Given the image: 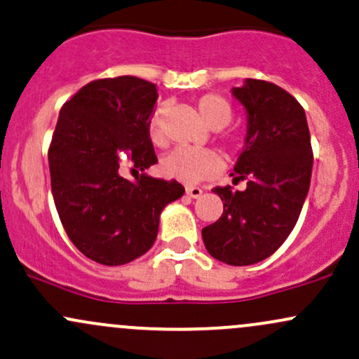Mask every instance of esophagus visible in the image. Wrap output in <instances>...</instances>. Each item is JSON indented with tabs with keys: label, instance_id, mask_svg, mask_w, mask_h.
I'll return each instance as SVG.
<instances>
[{
	"label": "esophagus",
	"instance_id": "1",
	"mask_svg": "<svg viewBox=\"0 0 359 359\" xmlns=\"http://www.w3.org/2000/svg\"><path fill=\"white\" fill-rule=\"evenodd\" d=\"M187 195L191 196V198H198L202 195V188L198 187H187Z\"/></svg>",
	"mask_w": 359,
	"mask_h": 359
}]
</instances>
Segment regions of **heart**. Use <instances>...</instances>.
I'll return each instance as SVG.
<instances>
[{
	"label": "heart",
	"instance_id": "1",
	"mask_svg": "<svg viewBox=\"0 0 359 359\" xmlns=\"http://www.w3.org/2000/svg\"><path fill=\"white\" fill-rule=\"evenodd\" d=\"M196 109L203 121L214 130L224 128L233 119V106L221 94H203L196 99ZM164 116L165 106L156 107L149 121V138L156 147L164 145ZM241 133H231L221 138L227 152H236L243 147ZM161 172L165 178L178 180L181 183L195 184L215 175L219 169V157L209 149H175L161 159Z\"/></svg>",
	"mask_w": 359,
	"mask_h": 359
}]
</instances>
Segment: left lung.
I'll return each mask as SVG.
<instances>
[{"instance_id":"left-lung-1","label":"left lung","mask_w":359,"mask_h":359,"mask_svg":"<svg viewBox=\"0 0 359 359\" xmlns=\"http://www.w3.org/2000/svg\"><path fill=\"white\" fill-rule=\"evenodd\" d=\"M248 113L245 149L238 157L234 184L215 187L224 212L203 227L207 252L227 265H252L271 257L296 226L310 190L313 152L302 104L265 80L248 79L233 88Z\"/></svg>"}]
</instances>
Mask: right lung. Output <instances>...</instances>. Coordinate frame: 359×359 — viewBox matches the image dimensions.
<instances>
[{
    "label": "right lung",
    "mask_w": 359,
    "mask_h": 359,
    "mask_svg": "<svg viewBox=\"0 0 359 359\" xmlns=\"http://www.w3.org/2000/svg\"><path fill=\"white\" fill-rule=\"evenodd\" d=\"M157 88L137 76L87 83L63 104L48 150L51 191L73 245L102 265L147 253L161 212L183 196L176 180L145 175L157 163L149 121ZM125 167L137 175L122 178Z\"/></svg>",
    "instance_id": "1"
}]
</instances>
